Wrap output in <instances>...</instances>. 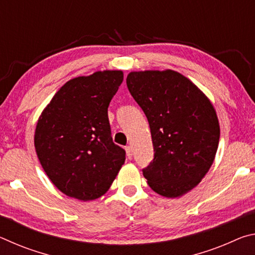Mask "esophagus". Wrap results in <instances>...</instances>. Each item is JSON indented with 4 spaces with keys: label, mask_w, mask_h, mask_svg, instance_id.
Returning <instances> with one entry per match:
<instances>
[{
    "label": "esophagus",
    "mask_w": 255,
    "mask_h": 255,
    "mask_svg": "<svg viewBox=\"0 0 255 255\" xmlns=\"http://www.w3.org/2000/svg\"><path fill=\"white\" fill-rule=\"evenodd\" d=\"M125 149H126L127 157H128V158H131V157H132V149H131L130 146H127V147L125 148Z\"/></svg>",
    "instance_id": "34e87169"
}]
</instances>
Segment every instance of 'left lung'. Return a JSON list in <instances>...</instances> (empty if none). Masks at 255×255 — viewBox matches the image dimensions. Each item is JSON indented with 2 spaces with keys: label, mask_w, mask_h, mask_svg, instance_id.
Masks as SVG:
<instances>
[{
  "label": "left lung",
  "mask_w": 255,
  "mask_h": 255,
  "mask_svg": "<svg viewBox=\"0 0 255 255\" xmlns=\"http://www.w3.org/2000/svg\"><path fill=\"white\" fill-rule=\"evenodd\" d=\"M128 90L147 117L154 159L143 170L152 190L183 196L199 184L218 148L219 123L206 94L180 73L130 72Z\"/></svg>",
  "instance_id": "obj_1"
}]
</instances>
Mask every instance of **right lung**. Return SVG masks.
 <instances>
[{
    "label": "right lung",
    "instance_id": "right-lung-1",
    "mask_svg": "<svg viewBox=\"0 0 255 255\" xmlns=\"http://www.w3.org/2000/svg\"><path fill=\"white\" fill-rule=\"evenodd\" d=\"M123 71H99L66 82L41 112L34 147L42 169L64 195L94 200L109 190L126 159L112 141L108 107Z\"/></svg>",
    "mask_w": 255,
    "mask_h": 255
}]
</instances>
